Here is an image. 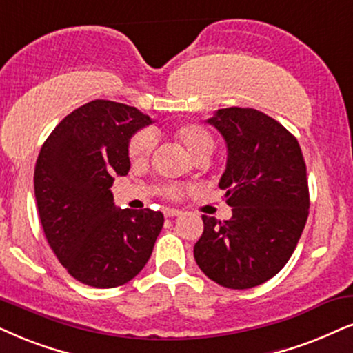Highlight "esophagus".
<instances>
[{
  "label": "esophagus",
  "mask_w": 353,
  "mask_h": 353,
  "mask_svg": "<svg viewBox=\"0 0 353 353\" xmlns=\"http://www.w3.org/2000/svg\"><path fill=\"white\" fill-rule=\"evenodd\" d=\"M179 215H181V212H179V210H176V208H166V210H164V216H168V218L179 216Z\"/></svg>",
  "instance_id": "obj_1"
}]
</instances>
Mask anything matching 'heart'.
I'll return each mask as SVG.
<instances>
[{"mask_svg":"<svg viewBox=\"0 0 353 353\" xmlns=\"http://www.w3.org/2000/svg\"><path fill=\"white\" fill-rule=\"evenodd\" d=\"M174 137L185 146V150L195 158L203 159L205 156L212 153L213 146H215V140L213 135L210 133L208 128L199 123H184L174 130ZM156 146V137L151 130H140L135 135H132L128 140V158L137 166H145L148 164L153 154ZM168 197H179L181 189L176 185H164L161 189Z\"/></svg>","mask_w":353,"mask_h":353,"instance_id":"obj_1","label":"heart"}]
</instances>
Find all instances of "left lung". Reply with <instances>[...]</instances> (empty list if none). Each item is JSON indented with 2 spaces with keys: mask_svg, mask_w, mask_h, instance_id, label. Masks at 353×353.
<instances>
[{
  "mask_svg": "<svg viewBox=\"0 0 353 353\" xmlns=\"http://www.w3.org/2000/svg\"><path fill=\"white\" fill-rule=\"evenodd\" d=\"M207 122L228 148L218 185L226 190L233 216L225 221L202 216L195 262L221 287H257L283 269L306 225L305 159L296 138L261 110L228 107Z\"/></svg>",
  "mask_w": 353,
  "mask_h": 353,
  "instance_id": "8db88e82",
  "label": "left lung"
}]
</instances>
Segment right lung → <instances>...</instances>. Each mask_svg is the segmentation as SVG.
<instances>
[{"label":"right lung","mask_w":353,"mask_h":353,"mask_svg":"<svg viewBox=\"0 0 353 353\" xmlns=\"http://www.w3.org/2000/svg\"><path fill=\"white\" fill-rule=\"evenodd\" d=\"M150 123L135 107L96 99L66 115L39 153L34 190L43 233L60 264L89 287L130 282L161 233V212L120 210L110 192L130 169L128 140Z\"/></svg>","instance_id":"obj_1"}]
</instances>
